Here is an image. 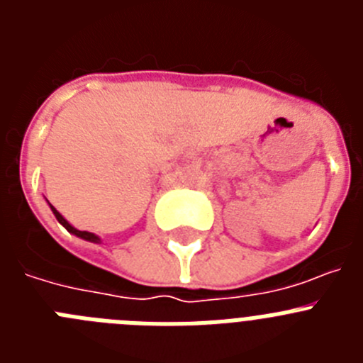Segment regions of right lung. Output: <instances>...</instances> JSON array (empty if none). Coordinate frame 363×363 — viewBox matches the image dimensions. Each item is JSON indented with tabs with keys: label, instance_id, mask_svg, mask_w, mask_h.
Instances as JSON below:
<instances>
[{
	"label": "right lung",
	"instance_id": "add662e5",
	"mask_svg": "<svg viewBox=\"0 0 363 363\" xmlns=\"http://www.w3.org/2000/svg\"><path fill=\"white\" fill-rule=\"evenodd\" d=\"M50 205V203H49ZM50 209H52V213H54V216H56V220L60 221V223H62L63 227H65L67 230H69L70 234H74V236H78V238H83V240H86V242H92V243H101V238H99V236H96L94 233H89V230H78L76 229V227H72L69 223V221L65 220V218L62 216V214L57 213L56 209H54V205H50Z\"/></svg>",
	"mask_w": 363,
	"mask_h": 363
}]
</instances>
